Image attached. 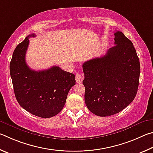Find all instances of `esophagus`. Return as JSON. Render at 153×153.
Listing matches in <instances>:
<instances>
[{
  "mask_svg": "<svg viewBox=\"0 0 153 153\" xmlns=\"http://www.w3.org/2000/svg\"><path fill=\"white\" fill-rule=\"evenodd\" d=\"M75 79H76V81L77 82H82V81H83V76H82L81 74H76V76H75Z\"/></svg>",
  "mask_w": 153,
  "mask_h": 153,
  "instance_id": "34e87169",
  "label": "esophagus"
}]
</instances>
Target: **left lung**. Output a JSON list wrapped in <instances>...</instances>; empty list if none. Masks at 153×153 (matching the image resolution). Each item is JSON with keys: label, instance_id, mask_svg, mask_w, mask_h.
<instances>
[{"label": "left lung", "instance_id": "1", "mask_svg": "<svg viewBox=\"0 0 153 153\" xmlns=\"http://www.w3.org/2000/svg\"><path fill=\"white\" fill-rule=\"evenodd\" d=\"M115 45L100 58L82 64L85 101L91 112L101 117L119 113L136 95L140 66L133 44L121 31L114 33Z\"/></svg>", "mask_w": 153, "mask_h": 153}]
</instances>
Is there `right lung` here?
<instances>
[{
	"mask_svg": "<svg viewBox=\"0 0 153 153\" xmlns=\"http://www.w3.org/2000/svg\"><path fill=\"white\" fill-rule=\"evenodd\" d=\"M14 50L10 62V74L15 97L27 111L43 118L60 113L65 105L70 89L76 83L74 74L53 66L44 71H33L25 62L29 37Z\"/></svg>",
	"mask_w": 153,
	"mask_h": 153,
	"instance_id": "1",
	"label": "right lung"
}]
</instances>
